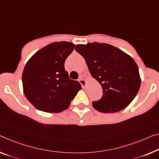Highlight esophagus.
Masks as SVG:
<instances>
[{"mask_svg":"<svg viewBox=\"0 0 159 159\" xmlns=\"http://www.w3.org/2000/svg\"><path fill=\"white\" fill-rule=\"evenodd\" d=\"M79 82H80V84H81V85H82V87H84L85 85H86V83H87V82L85 81L84 80H83V79H80L79 80Z\"/></svg>","mask_w":159,"mask_h":159,"instance_id":"34e87169","label":"esophagus"}]
</instances>
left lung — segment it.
<instances>
[{
	"label": "left lung",
	"instance_id": "left-lung-1",
	"mask_svg": "<svg viewBox=\"0 0 159 159\" xmlns=\"http://www.w3.org/2000/svg\"><path fill=\"white\" fill-rule=\"evenodd\" d=\"M75 50L84 57L90 74L103 90L102 98L92 102L94 108L102 113L126 108L141 86L139 68L133 58L107 43L77 45Z\"/></svg>",
	"mask_w": 159,
	"mask_h": 159
}]
</instances>
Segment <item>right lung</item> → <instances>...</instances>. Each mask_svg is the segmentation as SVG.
<instances>
[{
  "label": "right lung",
  "instance_id": "obj_1",
  "mask_svg": "<svg viewBox=\"0 0 159 159\" xmlns=\"http://www.w3.org/2000/svg\"><path fill=\"white\" fill-rule=\"evenodd\" d=\"M70 42H55L35 52L24 67L22 81L26 98L38 110L59 113L70 107L82 89L70 80L65 62L75 49Z\"/></svg>",
  "mask_w": 159,
  "mask_h": 159
}]
</instances>
